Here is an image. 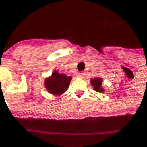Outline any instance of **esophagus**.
I'll use <instances>...</instances> for the list:
<instances>
[{"mask_svg": "<svg viewBox=\"0 0 147 147\" xmlns=\"http://www.w3.org/2000/svg\"><path fill=\"white\" fill-rule=\"evenodd\" d=\"M85 74L84 73H79L78 74V78H84Z\"/></svg>", "mask_w": 147, "mask_h": 147, "instance_id": "esophagus-1", "label": "esophagus"}]
</instances>
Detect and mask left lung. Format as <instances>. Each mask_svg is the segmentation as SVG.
<instances>
[{
    "label": "left lung",
    "instance_id": "8db88e82",
    "mask_svg": "<svg viewBox=\"0 0 147 147\" xmlns=\"http://www.w3.org/2000/svg\"><path fill=\"white\" fill-rule=\"evenodd\" d=\"M102 81L103 79L102 78H93L90 79V84L92 87V89L96 92L102 93L105 92V88L102 85Z\"/></svg>",
    "mask_w": 147,
    "mask_h": 147
}]
</instances>
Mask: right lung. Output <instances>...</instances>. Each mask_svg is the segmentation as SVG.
Segmentation results:
<instances>
[{
	"label": "right lung",
	"instance_id": "add662e5",
	"mask_svg": "<svg viewBox=\"0 0 147 147\" xmlns=\"http://www.w3.org/2000/svg\"><path fill=\"white\" fill-rule=\"evenodd\" d=\"M72 76L65 74H60L59 70H54L51 75L46 77L44 80V86L49 93L55 96H61L69 88Z\"/></svg>",
	"mask_w": 147,
	"mask_h": 147
}]
</instances>
